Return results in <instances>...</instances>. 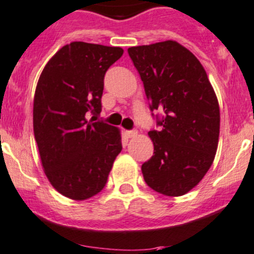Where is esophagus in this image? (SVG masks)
<instances>
[{
    "instance_id": "1",
    "label": "esophagus",
    "mask_w": 254,
    "mask_h": 254,
    "mask_svg": "<svg viewBox=\"0 0 254 254\" xmlns=\"http://www.w3.org/2000/svg\"><path fill=\"white\" fill-rule=\"evenodd\" d=\"M127 137H135L137 135V130H127Z\"/></svg>"
}]
</instances>
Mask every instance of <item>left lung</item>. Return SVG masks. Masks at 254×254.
Listing matches in <instances>:
<instances>
[{
  "label": "left lung",
  "mask_w": 254,
  "mask_h": 254,
  "mask_svg": "<svg viewBox=\"0 0 254 254\" xmlns=\"http://www.w3.org/2000/svg\"><path fill=\"white\" fill-rule=\"evenodd\" d=\"M158 130L151 129L153 156L142 163L146 184L179 196L212 165L220 132L216 94L198 59L173 40L127 49Z\"/></svg>",
  "instance_id": "8db88e82"
}]
</instances>
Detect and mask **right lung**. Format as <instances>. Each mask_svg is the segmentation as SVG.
Wrapping results in <instances>:
<instances>
[{
  "label": "right lung",
  "mask_w": 254,
  "mask_h": 254,
  "mask_svg": "<svg viewBox=\"0 0 254 254\" xmlns=\"http://www.w3.org/2000/svg\"><path fill=\"white\" fill-rule=\"evenodd\" d=\"M123 53L73 42L50 59L38 81L33 127L40 158L54 188L70 199L99 193L123 148L117 127L87 119L101 114L104 76Z\"/></svg>",
  "instance_id": "add662e5"
}]
</instances>
